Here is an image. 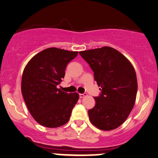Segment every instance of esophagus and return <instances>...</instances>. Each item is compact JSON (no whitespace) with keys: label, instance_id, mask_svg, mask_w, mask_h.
Listing matches in <instances>:
<instances>
[{"label":"esophagus","instance_id":"obj_1","mask_svg":"<svg viewBox=\"0 0 158 158\" xmlns=\"http://www.w3.org/2000/svg\"><path fill=\"white\" fill-rule=\"evenodd\" d=\"M87 96L86 93H83V94H79V98H84V97Z\"/></svg>","mask_w":158,"mask_h":158}]
</instances>
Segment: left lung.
Instances as JSON below:
<instances>
[{
	"mask_svg": "<svg viewBox=\"0 0 158 158\" xmlns=\"http://www.w3.org/2000/svg\"><path fill=\"white\" fill-rule=\"evenodd\" d=\"M94 72L101 87L95 106L88 111L91 123L103 131L117 128L124 123L136 99L138 82L131 63L124 55L109 47L79 52Z\"/></svg>",
	"mask_w": 158,
	"mask_h": 158,
	"instance_id": "8db88e82",
	"label": "left lung"
}]
</instances>
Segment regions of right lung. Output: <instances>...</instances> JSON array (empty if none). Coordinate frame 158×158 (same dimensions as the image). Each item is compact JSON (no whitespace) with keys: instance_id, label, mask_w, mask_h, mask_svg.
Wrapping results in <instances>:
<instances>
[{"instance_id":"add662e5","label":"right lung","mask_w":158,"mask_h":158,"mask_svg":"<svg viewBox=\"0 0 158 158\" xmlns=\"http://www.w3.org/2000/svg\"><path fill=\"white\" fill-rule=\"evenodd\" d=\"M77 54L51 47L35 55L25 66L21 92L30 113L40 125L57 128L69 120L79 94L63 92L57 85L64 78L67 64Z\"/></svg>"}]
</instances>
